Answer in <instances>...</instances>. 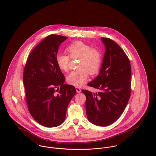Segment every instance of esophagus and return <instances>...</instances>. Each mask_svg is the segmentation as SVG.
I'll return each mask as SVG.
<instances>
[{
  "label": "esophagus",
  "mask_w": 156,
  "mask_h": 156,
  "mask_svg": "<svg viewBox=\"0 0 156 156\" xmlns=\"http://www.w3.org/2000/svg\"><path fill=\"white\" fill-rule=\"evenodd\" d=\"M75 89H76V91L77 93H80L81 92V89L79 87H75Z\"/></svg>",
  "instance_id": "obj_1"
}]
</instances>
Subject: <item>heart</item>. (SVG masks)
I'll return each instance as SVG.
<instances>
[{"label": "heart", "instance_id": "1", "mask_svg": "<svg viewBox=\"0 0 156 156\" xmlns=\"http://www.w3.org/2000/svg\"><path fill=\"white\" fill-rule=\"evenodd\" d=\"M66 51L73 58H80L78 68L80 70L72 71L67 75V82L75 86L80 87L87 80L88 75L96 73L100 67L102 61L101 52L83 42H76L68 46ZM69 56L63 54H57L55 61L58 66L63 71H67L69 68Z\"/></svg>", "mask_w": 156, "mask_h": 156}]
</instances>
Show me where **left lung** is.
Masks as SVG:
<instances>
[{"mask_svg": "<svg viewBox=\"0 0 156 156\" xmlns=\"http://www.w3.org/2000/svg\"><path fill=\"white\" fill-rule=\"evenodd\" d=\"M105 53L97 76L88 85L100 90H82L86 96L87 119L98 126H108L119 119L131 93V65L128 57L114 41L101 37Z\"/></svg>", "mask_w": 156, "mask_h": 156, "instance_id": "left-lung-1", "label": "left lung"}]
</instances>
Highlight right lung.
Listing matches in <instances>:
<instances>
[{
  "mask_svg": "<svg viewBox=\"0 0 156 156\" xmlns=\"http://www.w3.org/2000/svg\"><path fill=\"white\" fill-rule=\"evenodd\" d=\"M67 37L51 35L31 52L23 71L28 110L41 125L55 127L62 124L76 90L64 83L65 76L55 61L59 46Z\"/></svg>",
  "mask_w": 156,
  "mask_h": 156,
  "instance_id": "obj_1",
  "label": "right lung"
}]
</instances>
